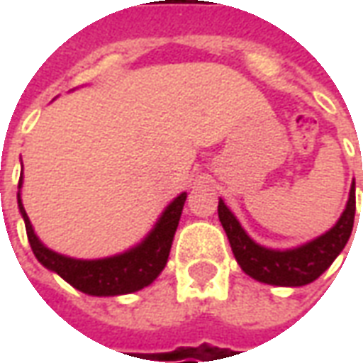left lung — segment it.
<instances>
[{
  "label": "left lung",
  "mask_w": 363,
  "mask_h": 363,
  "mask_svg": "<svg viewBox=\"0 0 363 363\" xmlns=\"http://www.w3.org/2000/svg\"><path fill=\"white\" fill-rule=\"evenodd\" d=\"M218 216L225 229L235 260L245 274L270 286L297 288L317 280L348 243L356 218V184L352 182L350 196L342 216L327 233L286 251L268 249L252 241L221 198L218 204Z\"/></svg>",
  "instance_id": "8db88e82"
}]
</instances>
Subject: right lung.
I'll return each instance as SVG.
<instances>
[{"mask_svg": "<svg viewBox=\"0 0 363 363\" xmlns=\"http://www.w3.org/2000/svg\"><path fill=\"white\" fill-rule=\"evenodd\" d=\"M21 186H23V173L19 177L17 202H19L21 216L25 220L28 243L38 262L44 268L58 274L60 278H64L75 289H79L87 296L99 297L134 294L138 289L150 286L151 281L163 272L169 252H171L174 231L179 228L182 206L186 200V192L174 198L159 216V220L155 221L153 229L145 235L142 243H138L124 252H118L114 257L83 260L52 251L36 237L33 223L28 220L23 200H21Z\"/></svg>", "mask_w": 363, "mask_h": 363, "instance_id": "obj_1", "label": "right lung"}]
</instances>
